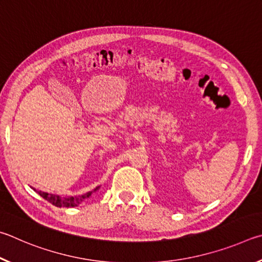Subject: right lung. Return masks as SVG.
Wrapping results in <instances>:
<instances>
[{"mask_svg": "<svg viewBox=\"0 0 262 262\" xmlns=\"http://www.w3.org/2000/svg\"><path fill=\"white\" fill-rule=\"evenodd\" d=\"M36 193H39L43 199L49 201L50 204L56 206V207H75V206L81 204V201L85 198H89V196L92 194V192H89V193L80 196H69V198H62V196L59 195L50 194V193H47V192H41V191H36Z\"/></svg>", "mask_w": 262, "mask_h": 262, "instance_id": "add662e5", "label": "right lung"}]
</instances>
